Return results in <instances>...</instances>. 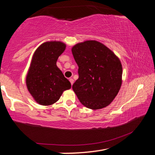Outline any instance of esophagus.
<instances>
[{
    "instance_id": "obj_1",
    "label": "esophagus",
    "mask_w": 155,
    "mask_h": 155,
    "mask_svg": "<svg viewBox=\"0 0 155 155\" xmlns=\"http://www.w3.org/2000/svg\"><path fill=\"white\" fill-rule=\"evenodd\" d=\"M69 81H70V83H71V85H73V83H74V80L72 79V78H70L69 79Z\"/></svg>"
}]
</instances>
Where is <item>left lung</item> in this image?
Masks as SVG:
<instances>
[{
    "mask_svg": "<svg viewBox=\"0 0 155 155\" xmlns=\"http://www.w3.org/2000/svg\"><path fill=\"white\" fill-rule=\"evenodd\" d=\"M72 52L78 70L72 89L81 104L96 110L114 101L121 87L122 66L111 50L99 41L77 44Z\"/></svg>",
    "mask_w": 155,
    "mask_h": 155,
    "instance_id": "obj_1",
    "label": "left lung"
}]
</instances>
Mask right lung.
<instances>
[{
  "label": "right lung",
  "mask_w": 155,
  "mask_h": 155,
  "mask_svg": "<svg viewBox=\"0 0 155 155\" xmlns=\"http://www.w3.org/2000/svg\"><path fill=\"white\" fill-rule=\"evenodd\" d=\"M65 47L61 41H46L34 52L26 84L31 95L41 105L54 104L65 90L71 88V83L56 64Z\"/></svg>",
  "instance_id": "1"
}]
</instances>
